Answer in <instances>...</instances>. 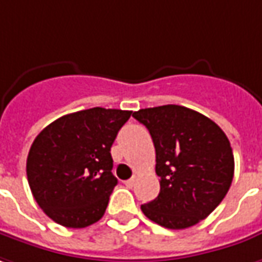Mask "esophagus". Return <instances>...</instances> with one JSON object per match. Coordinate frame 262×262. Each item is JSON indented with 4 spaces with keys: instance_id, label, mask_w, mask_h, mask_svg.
I'll list each match as a JSON object with an SVG mask.
<instances>
[{
    "instance_id": "obj_1",
    "label": "esophagus",
    "mask_w": 262,
    "mask_h": 262,
    "mask_svg": "<svg viewBox=\"0 0 262 262\" xmlns=\"http://www.w3.org/2000/svg\"><path fill=\"white\" fill-rule=\"evenodd\" d=\"M135 182H136V178L133 176V178H130L129 181H126V182H124V185H126L127 188H133V185H135Z\"/></svg>"
}]
</instances>
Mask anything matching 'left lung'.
<instances>
[{"label":"left lung","mask_w":262,"mask_h":262,"mask_svg":"<svg viewBox=\"0 0 262 262\" xmlns=\"http://www.w3.org/2000/svg\"><path fill=\"white\" fill-rule=\"evenodd\" d=\"M156 150L158 198L142 205L150 221L169 229L205 220L225 198L234 178V154L218 124L192 108L166 104L140 108Z\"/></svg>","instance_id":"obj_1"}]
</instances>
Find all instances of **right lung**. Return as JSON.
<instances>
[{"label":"right lung","mask_w":262,"mask_h":262,"mask_svg":"<svg viewBox=\"0 0 262 262\" xmlns=\"http://www.w3.org/2000/svg\"><path fill=\"white\" fill-rule=\"evenodd\" d=\"M130 110L93 107L61 116L34 139L27 178L38 206L67 228L100 220L117 185L110 147Z\"/></svg>","instance_id":"right-lung-1"}]
</instances>
